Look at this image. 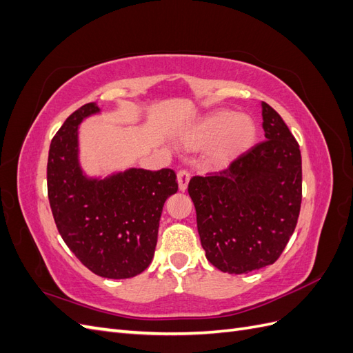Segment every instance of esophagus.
<instances>
[{
    "label": "esophagus",
    "instance_id": "1",
    "mask_svg": "<svg viewBox=\"0 0 353 353\" xmlns=\"http://www.w3.org/2000/svg\"><path fill=\"white\" fill-rule=\"evenodd\" d=\"M188 181H190V172H188V170H185V169L179 170V172H178V185H179L181 191H185L187 190Z\"/></svg>",
    "mask_w": 353,
    "mask_h": 353
}]
</instances>
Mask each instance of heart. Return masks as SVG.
<instances>
[{
	"label": "heart",
	"instance_id": "1",
	"mask_svg": "<svg viewBox=\"0 0 353 353\" xmlns=\"http://www.w3.org/2000/svg\"><path fill=\"white\" fill-rule=\"evenodd\" d=\"M256 135V126L248 114L219 110L203 117L184 135V144L191 148H206L210 163L222 165L248 148Z\"/></svg>",
	"mask_w": 353,
	"mask_h": 353
}]
</instances>
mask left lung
I'll use <instances>...</instances> for the list:
<instances>
[{
  "mask_svg": "<svg viewBox=\"0 0 353 353\" xmlns=\"http://www.w3.org/2000/svg\"><path fill=\"white\" fill-rule=\"evenodd\" d=\"M266 140L221 172L193 176L188 194L208 261L248 274L280 258L302 203V156L281 116L262 101Z\"/></svg>",
  "mask_w": 353,
  "mask_h": 353,
  "instance_id": "left-lung-1",
  "label": "left lung"
}]
</instances>
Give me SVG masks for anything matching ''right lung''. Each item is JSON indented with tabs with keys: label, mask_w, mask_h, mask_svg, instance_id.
Returning <instances> with one entry per match:
<instances>
[{
	"label": "right lung",
	"mask_w": 353,
	"mask_h": 353,
	"mask_svg": "<svg viewBox=\"0 0 353 353\" xmlns=\"http://www.w3.org/2000/svg\"><path fill=\"white\" fill-rule=\"evenodd\" d=\"M100 113L97 103L73 112L48 152L47 185L61 239L90 271L122 280L152 263L165 201L178 191L172 169L131 168L105 178L83 174L79 123Z\"/></svg>",
	"instance_id": "obj_1"
}]
</instances>
